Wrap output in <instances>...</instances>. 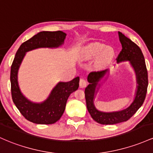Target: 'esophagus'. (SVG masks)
Segmentation results:
<instances>
[{
    "label": "esophagus",
    "mask_w": 153,
    "mask_h": 153,
    "mask_svg": "<svg viewBox=\"0 0 153 153\" xmlns=\"http://www.w3.org/2000/svg\"><path fill=\"white\" fill-rule=\"evenodd\" d=\"M79 85H80V88H85L87 85V82L86 80L83 78H80V82H79Z\"/></svg>",
    "instance_id": "34e87169"
}]
</instances>
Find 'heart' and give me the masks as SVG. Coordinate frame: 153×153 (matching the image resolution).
<instances>
[{
	"instance_id": "obj_1",
	"label": "heart",
	"mask_w": 153,
	"mask_h": 153,
	"mask_svg": "<svg viewBox=\"0 0 153 153\" xmlns=\"http://www.w3.org/2000/svg\"><path fill=\"white\" fill-rule=\"evenodd\" d=\"M98 56V62L100 65H105L112 59L114 56V51L110 47H106L102 43H94L91 44L85 48L83 59H89Z\"/></svg>"
}]
</instances>
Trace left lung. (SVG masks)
<instances>
[{"instance_id":"8db88e82","label":"left lung","mask_w":153,"mask_h":153,"mask_svg":"<svg viewBox=\"0 0 153 153\" xmlns=\"http://www.w3.org/2000/svg\"><path fill=\"white\" fill-rule=\"evenodd\" d=\"M118 36L122 45V50L117 58V63L129 62L136 75L137 89L133 102L126 108L114 112L100 111L95 107L94 99L101 84L108 78L110 70L107 69L102 71L91 72L88 74L87 80L89 84L85 89L87 109L92 118L97 123L103 125L122 123L133 116L145 101L148 85L147 70L142 50L122 33L118 32Z\"/></svg>"}]
</instances>
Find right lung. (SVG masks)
Wrapping results in <instances>:
<instances>
[{"label": "right lung", "instance_id": "obj_1", "mask_svg": "<svg viewBox=\"0 0 153 153\" xmlns=\"http://www.w3.org/2000/svg\"><path fill=\"white\" fill-rule=\"evenodd\" d=\"M67 34L62 31L40 32L24 42L16 51L11 68V96L22 115L37 124L56 123L63 115L68 97L79 87V77L68 82L60 81L51 90L46 100L34 102L22 93L18 83V72L27 52L41 48H56L64 44Z\"/></svg>", "mask_w": 153, "mask_h": 153}]
</instances>
